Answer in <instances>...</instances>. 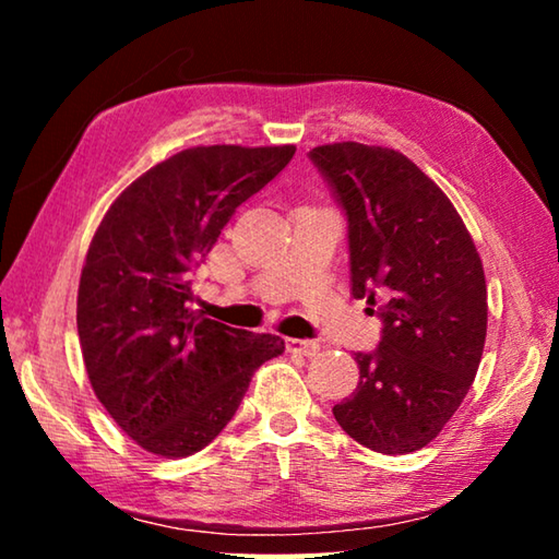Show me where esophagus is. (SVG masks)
<instances>
[{"mask_svg":"<svg viewBox=\"0 0 559 559\" xmlns=\"http://www.w3.org/2000/svg\"><path fill=\"white\" fill-rule=\"evenodd\" d=\"M286 347L288 353H300L306 357H313L320 353V345L316 343V340H298V337H288L286 340Z\"/></svg>","mask_w":559,"mask_h":559,"instance_id":"esophagus-1","label":"esophagus"}]
</instances>
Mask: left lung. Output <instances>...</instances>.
<instances>
[{
	"label": "left lung",
	"mask_w": 559,
	"mask_h": 559,
	"mask_svg": "<svg viewBox=\"0 0 559 559\" xmlns=\"http://www.w3.org/2000/svg\"><path fill=\"white\" fill-rule=\"evenodd\" d=\"M347 216L353 296L382 318L374 353L333 414L377 453H412L439 437L478 372L488 328L484 263L439 185L392 147L310 150Z\"/></svg>",
	"instance_id": "obj_1"
}]
</instances>
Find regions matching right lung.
I'll return each mask as SVG.
<instances>
[{
	"mask_svg": "<svg viewBox=\"0 0 559 559\" xmlns=\"http://www.w3.org/2000/svg\"><path fill=\"white\" fill-rule=\"evenodd\" d=\"M293 155V145L182 150L140 175L93 234L75 308L83 362L98 402L155 456L212 443L253 372L286 349L278 335L194 316L189 273Z\"/></svg>",
	"mask_w": 559,
	"mask_h": 559,
	"instance_id": "obj_1",
	"label": "right lung"
}]
</instances>
